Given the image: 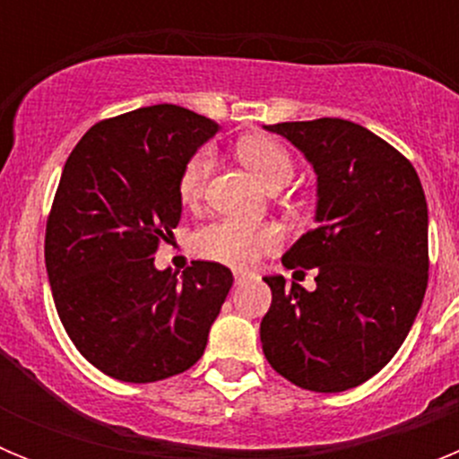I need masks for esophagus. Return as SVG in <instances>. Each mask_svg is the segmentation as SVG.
I'll return each mask as SVG.
<instances>
[{"label":"esophagus","instance_id":"esophagus-1","mask_svg":"<svg viewBox=\"0 0 459 459\" xmlns=\"http://www.w3.org/2000/svg\"><path fill=\"white\" fill-rule=\"evenodd\" d=\"M250 273H246V271H234V280H237V282H243V280L248 278Z\"/></svg>","mask_w":459,"mask_h":459}]
</instances>
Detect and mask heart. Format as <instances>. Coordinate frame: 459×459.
Instances as JSON below:
<instances>
[{
  "mask_svg": "<svg viewBox=\"0 0 459 459\" xmlns=\"http://www.w3.org/2000/svg\"><path fill=\"white\" fill-rule=\"evenodd\" d=\"M237 153L241 163L257 177L269 190L290 184L294 177V163L287 149L278 140L266 135H250L238 140ZM213 168L211 149H200L186 160L179 174V197L193 206L202 200L206 181ZM282 237L269 222H243L232 218L206 222L193 234V250L200 257L232 266L255 264L264 253H273Z\"/></svg>",
  "mask_w": 459,
  "mask_h": 459,
  "instance_id": "1",
  "label": "heart"
}]
</instances>
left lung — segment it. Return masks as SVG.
Masks as SVG:
<instances>
[{
	"instance_id": "obj_1",
	"label": "left lung",
	"mask_w": 459,
	"mask_h": 459,
	"mask_svg": "<svg viewBox=\"0 0 459 459\" xmlns=\"http://www.w3.org/2000/svg\"><path fill=\"white\" fill-rule=\"evenodd\" d=\"M287 137L317 174V227L282 257L315 269L317 287L266 275L271 307L259 324L266 360L315 393H340L395 356L428 290V202L403 153L347 119L285 121Z\"/></svg>"
}]
</instances>
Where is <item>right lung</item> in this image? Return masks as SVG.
Wrapping results in <instances>:
<instances>
[{"label": "right lung", "mask_w": 459, "mask_h": 459, "mask_svg": "<svg viewBox=\"0 0 459 459\" xmlns=\"http://www.w3.org/2000/svg\"><path fill=\"white\" fill-rule=\"evenodd\" d=\"M218 133L179 105L99 121L64 165L46 227L56 312L80 354L131 384L168 379L202 359L232 271L193 262L181 278L153 255L181 221L179 174Z\"/></svg>", "instance_id": "obj_1"}]
</instances>
